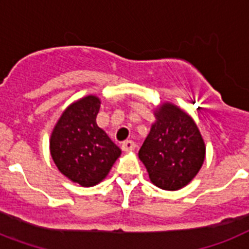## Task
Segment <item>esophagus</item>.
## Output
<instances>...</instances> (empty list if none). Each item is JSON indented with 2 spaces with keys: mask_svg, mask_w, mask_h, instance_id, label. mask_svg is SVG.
I'll return each mask as SVG.
<instances>
[{
  "mask_svg": "<svg viewBox=\"0 0 249 249\" xmlns=\"http://www.w3.org/2000/svg\"><path fill=\"white\" fill-rule=\"evenodd\" d=\"M121 148H123V150H125V152H130V150L135 149V143L133 141H125L121 144Z\"/></svg>",
  "mask_w": 249,
  "mask_h": 249,
  "instance_id": "esophagus-1",
  "label": "esophagus"
}]
</instances>
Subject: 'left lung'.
<instances>
[{
  "label": "left lung",
  "mask_w": 249,
  "mask_h": 249,
  "mask_svg": "<svg viewBox=\"0 0 249 249\" xmlns=\"http://www.w3.org/2000/svg\"><path fill=\"white\" fill-rule=\"evenodd\" d=\"M153 114L156 121L139 149V160L150 182L176 191L199 173L205 160V142L194 119L172 102L160 104Z\"/></svg>",
  "instance_id": "left-lung-1"
}]
</instances>
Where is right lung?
Segmentation results:
<instances>
[{
  "mask_svg": "<svg viewBox=\"0 0 249 249\" xmlns=\"http://www.w3.org/2000/svg\"><path fill=\"white\" fill-rule=\"evenodd\" d=\"M101 100L83 96L62 112L50 134L49 149L59 172L83 187L100 183L108 175L121 149L99 128L96 116Z\"/></svg>",
  "mask_w": 249,
  "mask_h": 249,
  "instance_id": "obj_1",
  "label": "right lung"
}]
</instances>
